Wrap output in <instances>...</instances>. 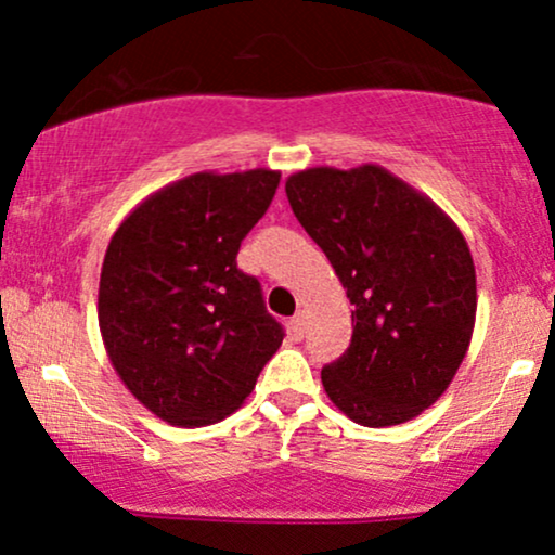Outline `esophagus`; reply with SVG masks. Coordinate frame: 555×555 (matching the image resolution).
Wrapping results in <instances>:
<instances>
[{
	"mask_svg": "<svg viewBox=\"0 0 555 555\" xmlns=\"http://www.w3.org/2000/svg\"><path fill=\"white\" fill-rule=\"evenodd\" d=\"M289 328H292V334H295V336H302L305 334V310H299V313L292 315Z\"/></svg>",
	"mask_w": 555,
	"mask_h": 555,
	"instance_id": "obj_1",
	"label": "esophagus"
}]
</instances>
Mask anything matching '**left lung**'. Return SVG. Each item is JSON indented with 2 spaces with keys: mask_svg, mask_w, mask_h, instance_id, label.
Returning <instances> with one entry per match:
<instances>
[{
  "mask_svg": "<svg viewBox=\"0 0 555 555\" xmlns=\"http://www.w3.org/2000/svg\"><path fill=\"white\" fill-rule=\"evenodd\" d=\"M286 197L354 305L352 344L321 371L328 399L367 428L417 417L473 339L475 263L460 227L375 164L297 171Z\"/></svg>",
  "mask_w": 555,
  "mask_h": 555,
  "instance_id": "1",
  "label": "left lung"
}]
</instances>
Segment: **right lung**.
<instances>
[{
	"label": "right lung",
	"mask_w": 555,
	"mask_h": 555,
	"mask_svg": "<svg viewBox=\"0 0 555 555\" xmlns=\"http://www.w3.org/2000/svg\"><path fill=\"white\" fill-rule=\"evenodd\" d=\"M273 169L197 171L119 224L99 282V328L140 404L182 428L214 425L250 397L282 347L256 276L237 269L245 234L271 206Z\"/></svg>",
	"instance_id": "right-lung-1"
}]
</instances>
